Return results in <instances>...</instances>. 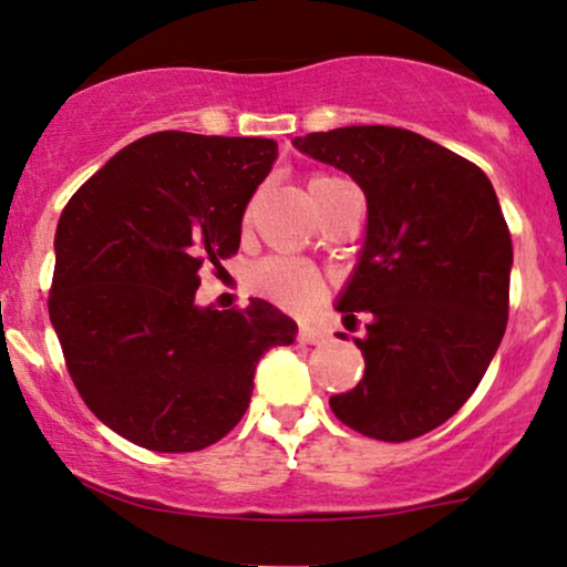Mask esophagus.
Segmentation results:
<instances>
[{"label": "esophagus", "mask_w": 567, "mask_h": 567, "mask_svg": "<svg viewBox=\"0 0 567 567\" xmlns=\"http://www.w3.org/2000/svg\"><path fill=\"white\" fill-rule=\"evenodd\" d=\"M298 340L306 342V346H324V342L332 340V334H329V329H324V327L300 324V329H298Z\"/></svg>", "instance_id": "obj_1"}]
</instances>
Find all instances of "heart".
Segmentation results:
<instances>
[{
	"mask_svg": "<svg viewBox=\"0 0 567 567\" xmlns=\"http://www.w3.org/2000/svg\"><path fill=\"white\" fill-rule=\"evenodd\" d=\"M340 185L346 183L334 175H311L306 181V190L308 198L319 200L340 188ZM250 285L269 303L296 313L317 306L327 290L324 279H321V275L311 264L288 259V256H275V259L261 261L254 269V275H250Z\"/></svg>",
	"mask_w": 567,
	"mask_h": 567,
	"instance_id": "obj_1",
	"label": "heart"
}]
</instances>
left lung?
Masks as SVG:
<instances>
[{
	"label": "left lung",
	"instance_id": "1",
	"mask_svg": "<svg viewBox=\"0 0 567 567\" xmlns=\"http://www.w3.org/2000/svg\"><path fill=\"white\" fill-rule=\"evenodd\" d=\"M296 148L348 172L369 206L367 246L337 311L367 371L329 405L342 424L382 442L432 432L474 395L511 308L513 243L489 177L424 138L350 125L296 138Z\"/></svg>",
	"mask_w": 567,
	"mask_h": 567
}]
</instances>
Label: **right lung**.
Here are the masks:
<instances>
[{
  "instance_id": "add662e5",
  "label": "right lung",
  "mask_w": 567,
  "mask_h": 567,
  "mask_svg": "<svg viewBox=\"0 0 567 567\" xmlns=\"http://www.w3.org/2000/svg\"><path fill=\"white\" fill-rule=\"evenodd\" d=\"M277 159L271 138L152 133L114 154L62 209L49 319L102 424L156 453H196L246 413L259 358L296 340L267 300L193 303L198 269L240 248Z\"/></svg>"
}]
</instances>
